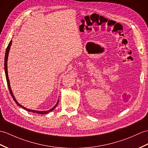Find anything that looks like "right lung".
Wrapping results in <instances>:
<instances>
[{
	"label": "right lung",
	"mask_w": 148,
	"mask_h": 148,
	"mask_svg": "<svg viewBox=\"0 0 148 148\" xmlns=\"http://www.w3.org/2000/svg\"><path fill=\"white\" fill-rule=\"evenodd\" d=\"M12 41L11 40V42H9V45L8 47H7V49L5 51V59H4V70H5V77H6V80H7V82H8V88H9V90L10 92H11V95L12 96V98L14 99V100L16 102V103L18 105V106H19L20 107L23 108V109L26 110L28 111V112H32L33 113H39V114H47V113H49L50 112L53 111V110L56 108V106H57L58 103V100L59 99H58V101L57 102V103L56 104L53 108H51V109L49 110H46V111H38V110H30L28 108H26L25 106H23V105H21V104H19V103L18 102V101L16 100V99L15 98L14 96L13 95V92L11 90V85H10V81H9V79L8 77V56H9V51H10V49H11V45H12Z\"/></svg>",
	"instance_id": "right-lung-1"
}]
</instances>
